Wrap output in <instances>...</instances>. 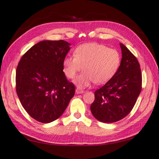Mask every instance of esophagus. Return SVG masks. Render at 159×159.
I'll return each instance as SVG.
<instances>
[{"instance_id":"1","label":"esophagus","mask_w":159,"mask_h":159,"mask_svg":"<svg viewBox=\"0 0 159 159\" xmlns=\"http://www.w3.org/2000/svg\"><path fill=\"white\" fill-rule=\"evenodd\" d=\"M75 93H76L77 94H82V93H84V90L79 89H77L76 90H75Z\"/></svg>"}]
</instances>
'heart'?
Wrapping results in <instances>:
<instances>
[{
    "instance_id": "heart-1",
    "label": "heart",
    "mask_w": 159,
    "mask_h": 159,
    "mask_svg": "<svg viewBox=\"0 0 159 159\" xmlns=\"http://www.w3.org/2000/svg\"><path fill=\"white\" fill-rule=\"evenodd\" d=\"M121 56L117 51L99 43H86L77 47L74 56L63 60L64 72L73 79L82 70L75 83L79 87H86L92 82L101 84L112 79L118 70Z\"/></svg>"
}]
</instances>
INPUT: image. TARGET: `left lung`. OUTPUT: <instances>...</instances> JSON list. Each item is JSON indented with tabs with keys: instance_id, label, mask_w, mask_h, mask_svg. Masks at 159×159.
<instances>
[{
	"instance_id": "1",
	"label": "left lung",
	"mask_w": 159,
	"mask_h": 159,
	"mask_svg": "<svg viewBox=\"0 0 159 159\" xmlns=\"http://www.w3.org/2000/svg\"><path fill=\"white\" fill-rule=\"evenodd\" d=\"M122 59L114 77L95 90L90 106L93 116L103 123H113L127 116L133 108L142 89L139 61L128 48L120 43Z\"/></svg>"
}]
</instances>
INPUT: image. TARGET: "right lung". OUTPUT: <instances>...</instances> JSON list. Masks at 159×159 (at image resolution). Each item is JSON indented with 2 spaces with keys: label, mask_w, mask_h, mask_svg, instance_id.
I'll list each match as a JSON object with an SVG mask.
<instances>
[{
  "label": "right lung",
  "mask_w": 159,
  "mask_h": 159,
  "mask_svg": "<svg viewBox=\"0 0 159 159\" xmlns=\"http://www.w3.org/2000/svg\"><path fill=\"white\" fill-rule=\"evenodd\" d=\"M69 46L62 40L41 41L19 61L16 93L25 111L39 122L47 124L56 120L75 95V85L63 71V60Z\"/></svg>",
  "instance_id": "right-lung-1"
}]
</instances>
